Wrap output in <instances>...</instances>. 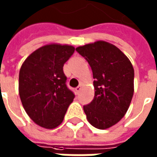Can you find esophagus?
<instances>
[{"label":"esophagus","mask_w":157,"mask_h":157,"mask_svg":"<svg viewBox=\"0 0 157 157\" xmlns=\"http://www.w3.org/2000/svg\"><path fill=\"white\" fill-rule=\"evenodd\" d=\"M81 89H82V86H81V85H79L78 87H75V91H76L77 93L80 92V91H81Z\"/></svg>","instance_id":"1"}]
</instances>
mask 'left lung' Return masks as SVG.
<instances>
[{"label":"left lung","instance_id":"8db88e82","mask_svg":"<svg viewBox=\"0 0 157 157\" xmlns=\"http://www.w3.org/2000/svg\"><path fill=\"white\" fill-rule=\"evenodd\" d=\"M93 71L94 97L83 105L88 122L104 130L117 124L126 113L134 92L132 63L115 45L97 41L75 49Z\"/></svg>","mask_w":157,"mask_h":157}]
</instances>
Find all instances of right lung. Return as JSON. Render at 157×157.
I'll list each match as a JSON object with an SVG mask.
<instances>
[{"mask_svg":"<svg viewBox=\"0 0 157 157\" xmlns=\"http://www.w3.org/2000/svg\"><path fill=\"white\" fill-rule=\"evenodd\" d=\"M74 52L71 45L47 44L33 52L20 68L22 105L30 118L42 127L58 126L74 100L63 69Z\"/></svg>","mask_w":157,"mask_h":157,"instance_id":"right-lung-1","label":"right lung"}]
</instances>
